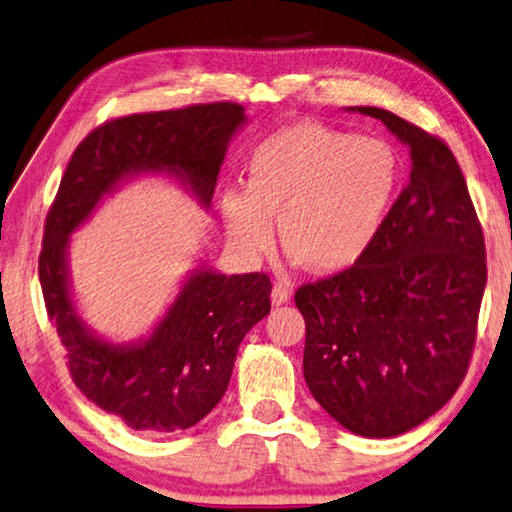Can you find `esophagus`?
<instances>
[{"instance_id": "esophagus-1", "label": "esophagus", "mask_w": 512, "mask_h": 512, "mask_svg": "<svg viewBox=\"0 0 512 512\" xmlns=\"http://www.w3.org/2000/svg\"><path fill=\"white\" fill-rule=\"evenodd\" d=\"M288 300H291V291H288V288H286L284 284H275L273 291H271V302H273L275 306H282V304H286Z\"/></svg>"}]
</instances>
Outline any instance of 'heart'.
Segmentation results:
<instances>
[{
  "instance_id": "heart-1",
  "label": "heart",
  "mask_w": 512,
  "mask_h": 512,
  "mask_svg": "<svg viewBox=\"0 0 512 512\" xmlns=\"http://www.w3.org/2000/svg\"><path fill=\"white\" fill-rule=\"evenodd\" d=\"M401 176V156L383 138L302 120L255 147L246 188L221 194V221L230 244L255 257L271 248L277 215L293 262L313 273H342L374 248Z\"/></svg>"
}]
</instances>
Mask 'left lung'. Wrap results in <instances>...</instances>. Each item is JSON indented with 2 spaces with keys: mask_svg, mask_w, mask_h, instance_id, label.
Masks as SVG:
<instances>
[{
  "mask_svg": "<svg viewBox=\"0 0 512 512\" xmlns=\"http://www.w3.org/2000/svg\"><path fill=\"white\" fill-rule=\"evenodd\" d=\"M407 150L410 183L362 262L306 284L304 380L349 432L387 439L450 401L468 371L486 288V248L461 167L439 138L380 107Z\"/></svg>",
  "mask_w": 512,
  "mask_h": 512,
  "instance_id": "left-lung-1",
  "label": "left lung"
}]
</instances>
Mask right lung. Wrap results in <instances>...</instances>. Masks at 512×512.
Returning <instances> with one entry per match:
<instances>
[{
  "label": "right lung",
  "instance_id": "add662e5",
  "mask_svg": "<svg viewBox=\"0 0 512 512\" xmlns=\"http://www.w3.org/2000/svg\"><path fill=\"white\" fill-rule=\"evenodd\" d=\"M246 123V109L235 102L111 120L73 152L46 217L40 284L73 383L132 430H188L212 412L226 394L241 340L271 313V280L264 273L224 275L201 262L147 336L114 342L78 311L71 235L109 194L147 174L176 181L208 210L228 145Z\"/></svg>",
  "mask_w": 512,
  "mask_h": 512
}]
</instances>
